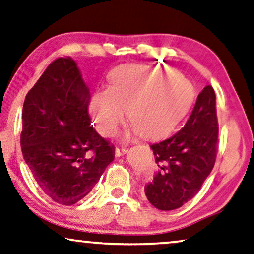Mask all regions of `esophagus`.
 Returning <instances> with one entry per match:
<instances>
[{"label":"esophagus","mask_w":254,"mask_h":254,"mask_svg":"<svg viewBox=\"0 0 254 254\" xmlns=\"http://www.w3.org/2000/svg\"><path fill=\"white\" fill-rule=\"evenodd\" d=\"M127 151H128V149H126V148H123V146L119 148V146H117V148H116V156L121 157V156H124L125 153H127Z\"/></svg>","instance_id":"34e87169"}]
</instances>
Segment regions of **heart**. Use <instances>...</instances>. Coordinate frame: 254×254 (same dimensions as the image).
<instances>
[{"instance_id": "obj_1", "label": "heart", "mask_w": 254, "mask_h": 254, "mask_svg": "<svg viewBox=\"0 0 254 254\" xmlns=\"http://www.w3.org/2000/svg\"><path fill=\"white\" fill-rule=\"evenodd\" d=\"M192 101V87L176 71L130 68L116 75L109 90L91 102L97 129L105 137L117 133L128 113L129 125L143 137H159L175 126Z\"/></svg>"}]
</instances>
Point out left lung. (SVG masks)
Returning <instances> with one entry per match:
<instances>
[{
  "label": "left lung",
  "mask_w": 254,
  "mask_h": 254,
  "mask_svg": "<svg viewBox=\"0 0 254 254\" xmlns=\"http://www.w3.org/2000/svg\"><path fill=\"white\" fill-rule=\"evenodd\" d=\"M218 133L215 93L212 86H206L185 127L150 145L158 171L144 192L154 207L179 208L199 191L214 166Z\"/></svg>",
  "instance_id": "left-lung-1"
}]
</instances>
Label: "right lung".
<instances>
[{"instance_id":"obj_1","label":"right lung","mask_w":254,"mask_h":254,"mask_svg":"<svg viewBox=\"0 0 254 254\" xmlns=\"http://www.w3.org/2000/svg\"><path fill=\"white\" fill-rule=\"evenodd\" d=\"M90 94L71 57L54 61L23 106L21 152L43 192L62 205L86 197L115 159L88 113Z\"/></svg>"}]
</instances>
